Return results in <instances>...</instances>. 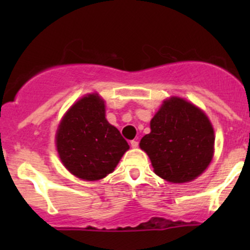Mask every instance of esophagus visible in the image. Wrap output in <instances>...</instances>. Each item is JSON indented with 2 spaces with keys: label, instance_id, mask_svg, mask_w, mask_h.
Listing matches in <instances>:
<instances>
[{
  "label": "esophagus",
  "instance_id": "1",
  "mask_svg": "<svg viewBox=\"0 0 250 250\" xmlns=\"http://www.w3.org/2000/svg\"><path fill=\"white\" fill-rule=\"evenodd\" d=\"M130 146H131V148H137L139 147V142L133 140V141H130Z\"/></svg>",
  "mask_w": 250,
  "mask_h": 250
}]
</instances>
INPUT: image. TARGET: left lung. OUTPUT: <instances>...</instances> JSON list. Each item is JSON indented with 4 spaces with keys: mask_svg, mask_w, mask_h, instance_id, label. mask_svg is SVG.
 Returning <instances> with one entry per match:
<instances>
[{
    "mask_svg": "<svg viewBox=\"0 0 250 250\" xmlns=\"http://www.w3.org/2000/svg\"><path fill=\"white\" fill-rule=\"evenodd\" d=\"M140 147L155 174L173 183L189 182L206 170L214 154V129L196 105L180 97L166 100L150 121Z\"/></svg>",
    "mask_w": 250,
    "mask_h": 250,
    "instance_id": "obj_1",
    "label": "left lung"
}]
</instances>
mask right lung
Returning <instances> with one entry per match:
<instances>
[{
    "mask_svg": "<svg viewBox=\"0 0 250 250\" xmlns=\"http://www.w3.org/2000/svg\"><path fill=\"white\" fill-rule=\"evenodd\" d=\"M56 147L64 167L85 181L110 174L129 149L105 119L104 101L97 94L82 97L65 113L57 129Z\"/></svg>",
    "mask_w": 250,
    "mask_h": 250,
    "instance_id": "add662e5",
    "label": "right lung"
}]
</instances>
